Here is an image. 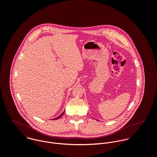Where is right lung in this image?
I'll return each mask as SVG.
<instances>
[{"instance_id": "right-lung-1", "label": "right lung", "mask_w": 157, "mask_h": 157, "mask_svg": "<svg viewBox=\"0 0 157 157\" xmlns=\"http://www.w3.org/2000/svg\"><path fill=\"white\" fill-rule=\"evenodd\" d=\"M64 113H65V111H64L63 112H62V113H61V114H60L59 116H58L57 117H56V118H52V120H57V119H59V118H60V117H62V115L64 114Z\"/></svg>"}]
</instances>
